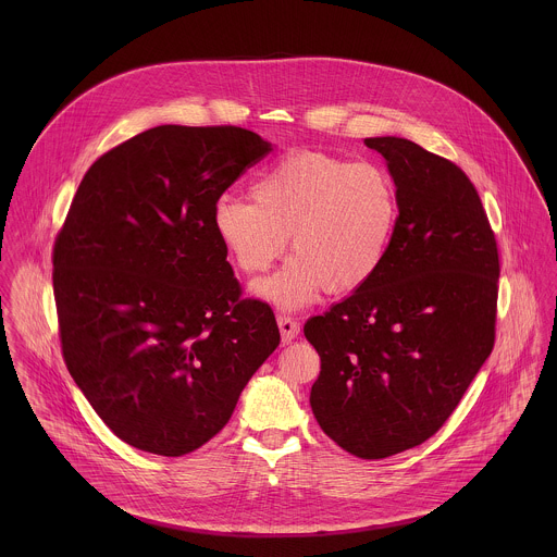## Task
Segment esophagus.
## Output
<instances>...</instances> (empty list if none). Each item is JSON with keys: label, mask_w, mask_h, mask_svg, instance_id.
<instances>
[{"label": "esophagus", "mask_w": 557, "mask_h": 557, "mask_svg": "<svg viewBox=\"0 0 557 557\" xmlns=\"http://www.w3.org/2000/svg\"><path fill=\"white\" fill-rule=\"evenodd\" d=\"M278 330H281V338L283 343H292L298 334H300V323L289 315H278Z\"/></svg>", "instance_id": "obj_1"}]
</instances>
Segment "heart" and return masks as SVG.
Returning <instances> with one entry per match:
<instances>
[{
    "label": "heart",
    "instance_id": "heart-1",
    "mask_svg": "<svg viewBox=\"0 0 557 557\" xmlns=\"http://www.w3.org/2000/svg\"><path fill=\"white\" fill-rule=\"evenodd\" d=\"M250 201L221 197L212 225L239 270L263 274L285 252L287 265L257 289L281 307L311 302L321 287L349 294L384 265L400 219L395 177L369 160L296 150L250 184Z\"/></svg>",
    "mask_w": 557,
    "mask_h": 557
}]
</instances>
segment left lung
<instances>
[{"mask_svg": "<svg viewBox=\"0 0 557 557\" xmlns=\"http://www.w3.org/2000/svg\"><path fill=\"white\" fill-rule=\"evenodd\" d=\"M364 144L397 182V234L380 272L305 336L321 358L319 426L360 459H386L435 435L488 358L499 255L461 166L398 137Z\"/></svg>", "mask_w": 557, "mask_h": 557, "instance_id": "8db88e82", "label": "left lung"}]
</instances>
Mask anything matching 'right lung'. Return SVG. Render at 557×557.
Masks as SVG:
<instances>
[{"mask_svg":"<svg viewBox=\"0 0 557 557\" xmlns=\"http://www.w3.org/2000/svg\"><path fill=\"white\" fill-rule=\"evenodd\" d=\"M272 146L239 126L150 128L96 160L53 244L64 362L126 444L182 457L232 418L276 349L216 236L221 195Z\"/></svg>","mask_w":557,"mask_h":557,"instance_id":"add662e5","label":"right lung"}]
</instances>
